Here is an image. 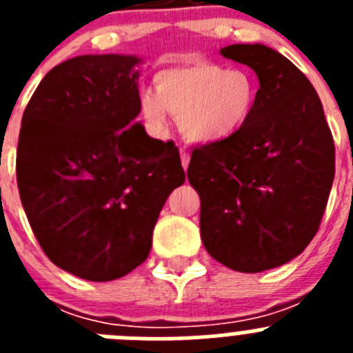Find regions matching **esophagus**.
Returning <instances> with one entry per match:
<instances>
[{"instance_id": "1", "label": "esophagus", "mask_w": 353, "mask_h": 353, "mask_svg": "<svg viewBox=\"0 0 353 353\" xmlns=\"http://www.w3.org/2000/svg\"><path fill=\"white\" fill-rule=\"evenodd\" d=\"M180 161H182L183 170H187V166H189V161H191V155H189V152H187L185 148L180 150Z\"/></svg>"}]
</instances>
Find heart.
<instances>
[{"label": "heart", "instance_id": "heart-1", "mask_svg": "<svg viewBox=\"0 0 353 353\" xmlns=\"http://www.w3.org/2000/svg\"><path fill=\"white\" fill-rule=\"evenodd\" d=\"M155 90H146L139 109L150 127L164 130L170 113L183 136L198 143L232 138L256 111L260 86L245 70H230L207 58H191L162 68Z\"/></svg>", "mask_w": 353, "mask_h": 353}]
</instances>
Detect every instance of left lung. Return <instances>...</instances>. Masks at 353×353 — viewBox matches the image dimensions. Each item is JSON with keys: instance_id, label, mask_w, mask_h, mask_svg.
I'll return each mask as SVG.
<instances>
[{"instance_id": "obj_1", "label": "left lung", "mask_w": 353, "mask_h": 353, "mask_svg": "<svg viewBox=\"0 0 353 353\" xmlns=\"http://www.w3.org/2000/svg\"><path fill=\"white\" fill-rule=\"evenodd\" d=\"M256 72L260 99L232 138L192 150L187 179L214 260L261 272L299 256L316 235L334 180V139L316 90L288 58L261 43L221 49Z\"/></svg>"}]
</instances>
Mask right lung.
<instances>
[{
  "label": "right lung",
  "mask_w": 353,
  "mask_h": 353,
  "mask_svg": "<svg viewBox=\"0 0 353 353\" xmlns=\"http://www.w3.org/2000/svg\"><path fill=\"white\" fill-rule=\"evenodd\" d=\"M134 56H77L31 95L17 143V187L46 256L88 281L148 258L159 212L185 182L173 141L146 136Z\"/></svg>",
  "instance_id": "add662e5"
}]
</instances>
